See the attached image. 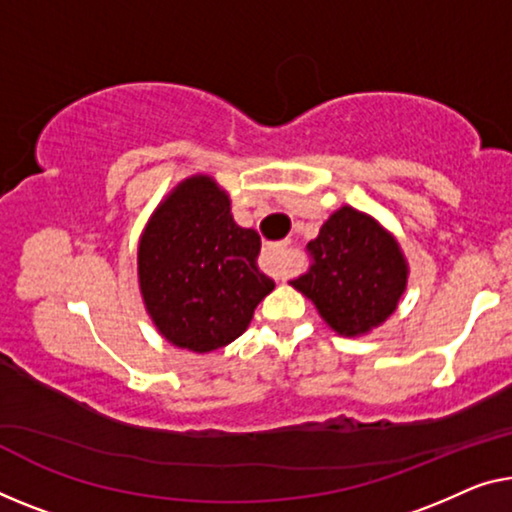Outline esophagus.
I'll return each instance as SVG.
<instances>
[{
    "label": "esophagus",
    "instance_id": "esophagus-1",
    "mask_svg": "<svg viewBox=\"0 0 512 512\" xmlns=\"http://www.w3.org/2000/svg\"><path fill=\"white\" fill-rule=\"evenodd\" d=\"M287 255H289L287 243H271V246L264 250V264H266V269H271L273 273H276V276L285 278Z\"/></svg>",
    "mask_w": 512,
    "mask_h": 512
}]
</instances>
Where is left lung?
Instances as JSON below:
<instances>
[{"instance_id":"8db88e82","label":"left lung","mask_w":512,"mask_h":512,"mask_svg":"<svg viewBox=\"0 0 512 512\" xmlns=\"http://www.w3.org/2000/svg\"><path fill=\"white\" fill-rule=\"evenodd\" d=\"M312 266L289 282L338 335H368L398 310L409 264L395 236L368 213L340 207L308 243Z\"/></svg>"}]
</instances>
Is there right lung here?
<instances>
[{
  "mask_svg": "<svg viewBox=\"0 0 512 512\" xmlns=\"http://www.w3.org/2000/svg\"><path fill=\"white\" fill-rule=\"evenodd\" d=\"M259 248V234L234 223L230 195L216 179L179 181L137 243V282L156 331L195 354L239 338L276 287L259 271Z\"/></svg>",
  "mask_w": 512,
  "mask_h": 512,
  "instance_id": "obj_1",
  "label": "right lung"
}]
</instances>
